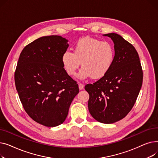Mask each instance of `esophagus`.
Masks as SVG:
<instances>
[{
  "label": "esophagus",
  "instance_id": "obj_1",
  "mask_svg": "<svg viewBox=\"0 0 158 158\" xmlns=\"http://www.w3.org/2000/svg\"><path fill=\"white\" fill-rule=\"evenodd\" d=\"M78 85H79V89H83V88H84V85H83L81 84V83H79Z\"/></svg>",
  "mask_w": 158,
  "mask_h": 158
}]
</instances>
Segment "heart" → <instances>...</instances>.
Here are the masks:
<instances>
[{
    "mask_svg": "<svg viewBox=\"0 0 158 158\" xmlns=\"http://www.w3.org/2000/svg\"><path fill=\"white\" fill-rule=\"evenodd\" d=\"M115 57L113 45L109 41L86 37L79 40L74 46L73 52L66 50L62 55L64 67L70 76L79 73L81 79L92 77L98 79L104 77L111 69Z\"/></svg>",
    "mask_w": 158,
    "mask_h": 158,
    "instance_id": "b5f03b06",
    "label": "heart"
}]
</instances>
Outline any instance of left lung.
Segmentation results:
<instances>
[{"mask_svg":"<svg viewBox=\"0 0 158 158\" xmlns=\"http://www.w3.org/2000/svg\"><path fill=\"white\" fill-rule=\"evenodd\" d=\"M114 44L115 57L106 76L85 88L88 110L98 122L113 123L123 118L134 106L142 86L143 71L134 46L116 33L104 35Z\"/></svg>","mask_w":158,"mask_h":158,"instance_id":"obj_1","label":"left lung"}]
</instances>
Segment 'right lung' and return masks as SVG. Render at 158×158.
<instances>
[{
	"instance_id": "right-lung-1",
	"label": "right lung",
	"mask_w": 158,
	"mask_h": 158,
	"mask_svg": "<svg viewBox=\"0 0 158 158\" xmlns=\"http://www.w3.org/2000/svg\"><path fill=\"white\" fill-rule=\"evenodd\" d=\"M68 40L56 35L33 41L20 53L15 82L25 111L47 127L61 124L79 92L78 85L63 68L62 55Z\"/></svg>"
}]
</instances>
